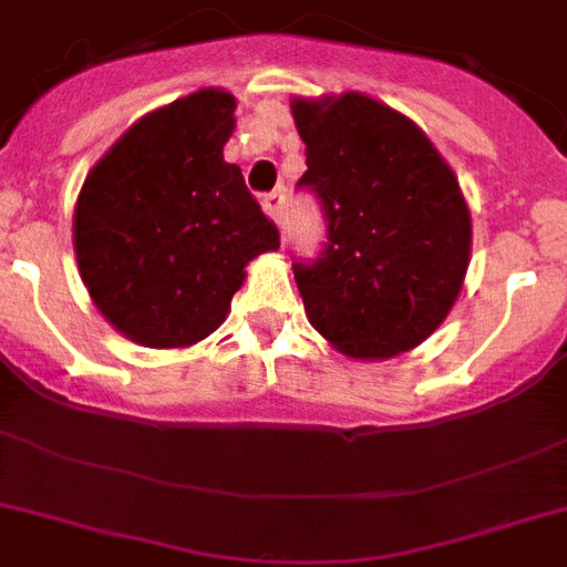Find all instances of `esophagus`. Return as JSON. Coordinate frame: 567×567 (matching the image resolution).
Returning <instances> with one entry per match:
<instances>
[{"label":"esophagus","mask_w":567,"mask_h":567,"mask_svg":"<svg viewBox=\"0 0 567 567\" xmlns=\"http://www.w3.org/2000/svg\"><path fill=\"white\" fill-rule=\"evenodd\" d=\"M261 208H265V214L270 217V220H276L279 226H282V214H285V194H282V190H274V194H267L265 199H261Z\"/></svg>","instance_id":"esophagus-1"}]
</instances>
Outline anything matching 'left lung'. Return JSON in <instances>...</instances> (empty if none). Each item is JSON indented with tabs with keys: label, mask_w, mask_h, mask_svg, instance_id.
I'll list each match as a JSON object with an SVG mask.
<instances>
[{
	"label": "left lung",
	"mask_w": 567,
	"mask_h": 567,
	"mask_svg": "<svg viewBox=\"0 0 567 567\" xmlns=\"http://www.w3.org/2000/svg\"><path fill=\"white\" fill-rule=\"evenodd\" d=\"M306 173L327 220L318 258H293L311 327L353 359L412 350L453 309L471 214L430 137L382 102L293 100Z\"/></svg>",
	"instance_id": "8db88e82"
}]
</instances>
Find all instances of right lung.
Returning <instances> with one entry per match:
<instances>
[{
  "mask_svg": "<svg viewBox=\"0 0 567 567\" xmlns=\"http://www.w3.org/2000/svg\"><path fill=\"white\" fill-rule=\"evenodd\" d=\"M235 96L196 91L137 120L84 179L75 258L96 309L144 347H188L229 315L279 229L223 162Z\"/></svg>",
  "mask_w": 567,
  "mask_h": 567,
  "instance_id": "obj_1",
  "label": "right lung"
}]
</instances>
